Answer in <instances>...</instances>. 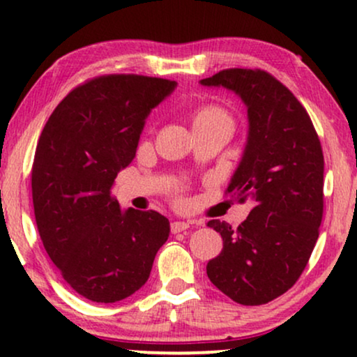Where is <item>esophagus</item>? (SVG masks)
Returning <instances> with one entry per match:
<instances>
[{
    "mask_svg": "<svg viewBox=\"0 0 357 357\" xmlns=\"http://www.w3.org/2000/svg\"><path fill=\"white\" fill-rule=\"evenodd\" d=\"M190 229V224L188 222H183V221H174L170 224V231L172 234H178V232H185Z\"/></svg>",
    "mask_w": 357,
    "mask_h": 357,
    "instance_id": "esophagus-1",
    "label": "esophagus"
}]
</instances>
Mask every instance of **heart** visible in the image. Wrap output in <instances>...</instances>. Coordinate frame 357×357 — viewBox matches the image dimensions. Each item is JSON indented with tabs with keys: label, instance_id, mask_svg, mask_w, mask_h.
I'll list each match as a JSON object with an SVG mask.
<instances>
[{
	"label": "heart",
	"instance_id": "1",
	"mask_svg": "<svg viewBox=\"0 0 357 357\" xmlns=\"http://www.w3.org/2000/svg\"><path fill=\"white\" fill-rule=\"evenodd\" d=\"M193 126L208 125V123H229L232 125V116L218 104H203L197 107L192 114Z\"/></svg>",
	"mask_w": 357,
	"mask_h": 357
}]
</instances>
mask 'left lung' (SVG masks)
Listing matches in <instances>:
<instances>
[{
	"label": "left lung",
	"instance_id": "obj_1",
	"mask_svg": "<svg viewBox=\"0 0 357 357\" xmlns=\"http://www.w3.org/2000/svg\"><path fill=\"white\" fill-rule=\"evenodd\" d=\"M222 86L247 105L248 138L226 190L253 208L237 229L213 219L222 250L206 266L219 291L261 305L291 289L314 250L324 218V153L304 105L263 70L229 68L199 81Z\"/></svg>",
	"mask_w": 357,
	"mask_h": 357
}]
</instances>
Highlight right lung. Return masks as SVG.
Segmentation results:
<instances>
[{"label":"right lung","instance_id":"add662e5","mask_svg":"<svg viewBox=\"0 0 357 357\" xmlns=\"http://www.w3.org/2000/svg\"><path fill=\"white\" fill-rule=\"evenodd\" d=\"M177 82L104 75L75 87L53 110L32 164V202L42 243L77 294L110 304L148 281L169 219L126 209L112 197L136 154L151 109Z\"/></svg>","mask_w":357,"mask_h":357}]
</instances>
